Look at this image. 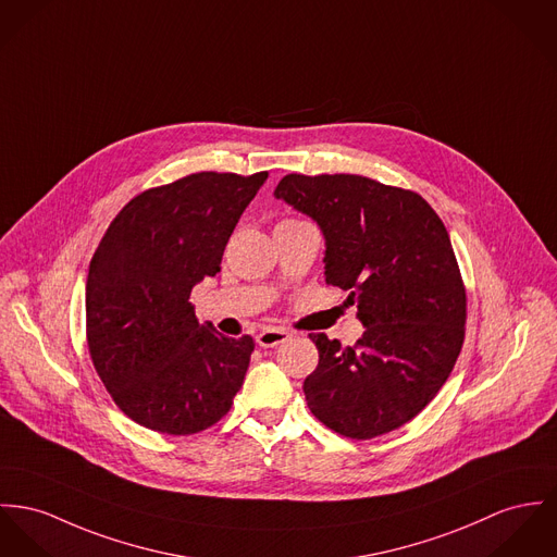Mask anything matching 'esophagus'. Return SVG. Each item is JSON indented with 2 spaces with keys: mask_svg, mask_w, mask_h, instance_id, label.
<instances>
[{
  "mask_svg": "<svg viewBox=\"0 0 557 557\" xmlns=\"http://www.w3.org/2000/svg\"><path fill=\"white\" fill-rule=\"evenodd\" d=\"M288 339V333L282 329H264L257 335V343L260 347H273Z\"/></svg>",
  "mask_w": 557,
  "mask_h": 557,
  "instance_id": "1",
  "label": "esophagus"
}]
</instances>
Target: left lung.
I'll return each mask as SVG.
<instances>
[{
  "mask_svg": "<svg viewBox=\"0 0 557 557\" xmlns=\"http://www.w3.org/2000/svg\"><path fill=\"white\" fill-rule=\"evenodd\" d=\"M273 195L318 222L326 284L349 293L364 326L351 347L309 335L320 354L302 384L311 413L358 441L400 429L465 343L467 290L443 220L418 193L351 173H288Z\"/></svg>",
  "mask_w": 557,
  "mask_h": 557,
  "instance_id": "8db88e82",
  "label": "left lung"
}]
</instances>
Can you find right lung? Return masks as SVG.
<instances>
[{
	"label": "right lung",
	"mask_w": 557,
	"mask_h": 557,
	"mask_svg": "<svg viewBox=\"0 0 557 557\" xmlns=\"http://www.w3.org/2000/svg\"><path fill=\"white\" fill-rule=\"evenodd\" d=\"M267 175L190 173L144 190L90 258L88 351L119 409L139 426L175 436L210 429L244 384L255 339L199 324L190 290L220 271Z\"/></svg>",
	"instance_id": "1"
}]
</instances>
